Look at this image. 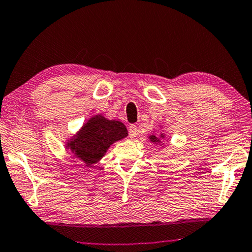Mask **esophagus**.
I'll return each mask as SVG.
<instances>
[{
	"label": "esophagus",
	"mask_w": 252,
	"mask_h": 252,
	"mask_svg": "<svg viewBox=\"0 0 252 252\" xmlns=\"http://www.w3.org/2000/svg\"><path fill=\"white\" fill-rule=\"evenodd\" d=\"M136 132H138V126L134 125L129 126V135L131 136V138H134V136L136 135Z\"/></svg>",
	"instance_id": "obj_1"
}]
</instances>
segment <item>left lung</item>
<instances>
[{
  "mask_svg": "<svg viewBox=\"0 0 252 252\" xmlns=\"http://www.w3.org/2000/svg\"><path fill=\"white\" fill-rule=\"evenodd\" d=\"M150 139H151V141H152V142H158V141H159V139H158L156 135H151V136H150Z\"/></svg>",
  "mask_w": 252,
  "mask_h": 252,
  "instance_id": "8db88e82",
  "label": "left lung"
}]
</instances>
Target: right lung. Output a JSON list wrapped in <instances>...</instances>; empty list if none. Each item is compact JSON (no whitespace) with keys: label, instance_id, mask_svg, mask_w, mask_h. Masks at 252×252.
<instances>
[{"label":"right lung","instance_id":"obj_1","mask_svg":"<svg viewBox=\"0 0 252 252\" xmlns=\"http://www.w3.org/2000/svg\"><path fill=\"white\" fill-rule=\"evenodd\" d=\"M126 135L127 130L122 122L97 116L89 120L69 146L85 164L91 165L104 156L111 144Z\"/></svg>","mask_w":252,"mask_h":252}]
</instances>
